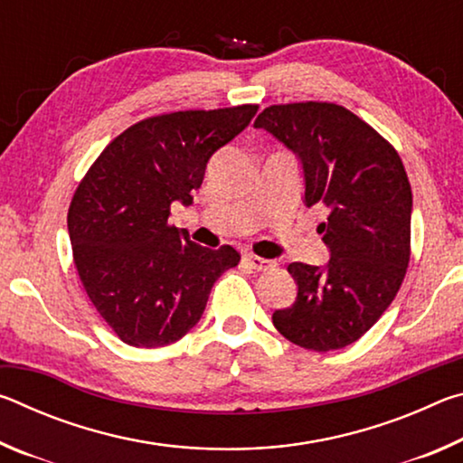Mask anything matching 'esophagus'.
Wrapping results in <instances>:
<instances>
[{"mask_svg": "<svg viewBox=\"0 0 463 463\" xmlns=\"http://www.w3.org/2000/svg\"><path fill=\"white\" fill-rule=\"evenodd\" d=\"M242 263H245L249 269H255V271H268L273 268V261L263 260V257H257V255H242Z\"/></svg>", "mask_w": 463, "mask_h": 463, "instance_id": "obj_1", "label": "esophagus"}]
</instances>
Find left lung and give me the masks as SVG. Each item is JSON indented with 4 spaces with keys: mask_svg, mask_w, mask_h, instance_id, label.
<instances>
[{
    "mask_svg": "<svg viewBox=\"0 0 463 463\" xmlns=\"http://www.w3.org/2000/svg\"><path fill=\"white\" fill-rule=\"evenodd\" d=\"M255 128L300 159L304 203L325 208L318 232L331 253L325 268L288 265L298 294L273 312V325L304 349L347 347L390 307L409 268L412 192L401 156L370 124L326 101L269 106Z\"/></svg>",
    "mask_w": 463,
    "mask_h": 463,
    "instance_id": "obj_1",
    "label": "left lung"
}]
</instances>
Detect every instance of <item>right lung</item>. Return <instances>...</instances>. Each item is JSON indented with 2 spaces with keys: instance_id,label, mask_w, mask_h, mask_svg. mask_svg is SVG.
<instances>
[{
  "instance_id": "add662e5",
  "label": "right lung",
  "mask_w": 463,
  "mask_h": 463,
  "mask_svg": "<svg viewBox=\"0 0 463 463\" xmlns=\"http://www.w3.org/2000/svg\"><path fill=\"white\" fill-rule=\"evenodd\" d=\"M260 106L187 109L140 120L109 143L77 185L67 226L90 300L132 347H163L198 325L210 289L239 265L237 249H208L171 226L190 206L218 148Z\"/></svg>"
}]
</instances>
